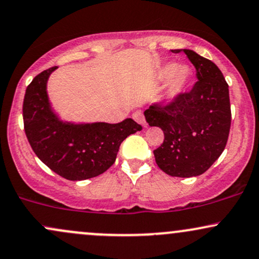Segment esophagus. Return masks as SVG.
<instances>
[{"mask_svg":"<svg viewBox=\"0 0 259 259\" xmlns=\"http://www.w3.org/2000/svg\"><path fill=\"white\" fill-rule=\"evenodd\" d=\"M133 118L135 119V121H138V123L141 124L144 127H147V123H146V120H145V117H144V114H142L141 111H138V112L134 113Z\"/></svg>","mask_w":259,"mask_h":259,"instance_id":"esophagus-1","label":"esophagus"}]
</instances>
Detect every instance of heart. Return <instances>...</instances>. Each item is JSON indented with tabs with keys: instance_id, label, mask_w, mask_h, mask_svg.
<instances>
[{
	"instance_id": "obj_1",
	"label": "heart",
	"mask_w": 259,
	"mask_h": 259,
	"mask_svg": "<svg viewBox=\"0 0 259 259\" xmlns=\"http://www.w3.org/2000/svg\"><path fill=\"white\" fill-rule=\"evenodd\" d=\"M158 78L160 80H167L164 96H163L164 101L173 102L185 90L190 79V69L189 67L183 64L168 63L158 70Z\"/></svg>"
}]
</instances>
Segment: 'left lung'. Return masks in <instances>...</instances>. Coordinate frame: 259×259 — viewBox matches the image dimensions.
<instances>
[{"mask_svg": "<svg viewBox=\"0 0 259 259\" xmlns=\"http://www.w3.org/2000/svg\"><path fill=\"white\" fill-rule=\"evenodd\" d=\"M181 51L195 65L198 81L173 102L150 106L144 114L148 125L164 133L163 144L153 151L157 165L170 177L191 178L203 174L224 151L231 109L221 69L192 50H171Z\"/></svg>", "mask_w": 259, "mask_h": 259, "instance_id": "obj_1", "label": "left lung"}]
</instances>
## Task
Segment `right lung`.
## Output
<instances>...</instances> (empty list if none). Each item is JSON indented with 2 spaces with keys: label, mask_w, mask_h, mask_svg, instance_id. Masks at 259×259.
<instances>
[{
  "label": "right lung",
  "mask_w": 259,
  "mask_h": 259,
  "mask_svg": "<svg viewBox=\"0 0 259 259\" xmlns=\"http://www.w3.org/2000/svg\"><path fill=\"white\" fill-rule=\"evenodd\" d=\"M57 67L44 70L26 88L24 130L41 162L67 180L79 181L105 173L117 158L121 142L142 126L132 118L117 124L63 121L53 112L47 80Z\"/></svg>",
  "instance_id": "add662e5"
}]
</instances>
